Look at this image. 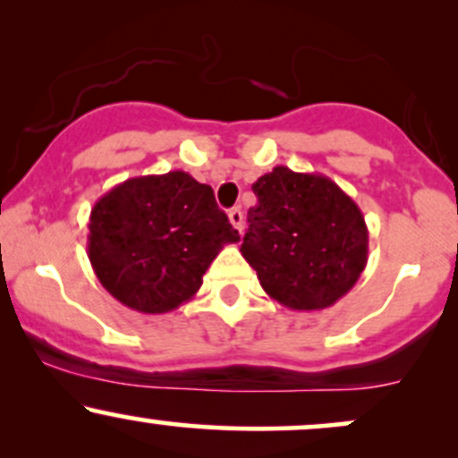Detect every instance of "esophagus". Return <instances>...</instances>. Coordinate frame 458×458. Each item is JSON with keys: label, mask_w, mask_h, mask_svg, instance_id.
Segmentation results:
<instances>
[{"label": "esophagus", "mask_w": 458, "mask_h": 458, "mask_svg": "<svg viewBox=\"0 0 458 458\" xmlns=\"http://www.w3.org/2000/svg\"><path fill=\"white\" fill-rule=\"evenodd\" d=\"M228 219H230V224H233L234 228L239 230V233H241V230H243V211H241L239 207L230 208V211H228Z\"/></svg>", "instance_id": "esophagus-1"}]
</instances>
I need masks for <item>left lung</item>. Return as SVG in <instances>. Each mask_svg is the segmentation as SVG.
I'll use <instances>...</instances> for the list:
<instances>
[{
    "instance_id": "8db88e82",
    "label": "left lung",
    "mask_w": 458,
    "mask_h": 458,
    "mask_svg": "<svg viewBox=\"0 0 458 458\" xmlns=\"http://www.w3.org/2000/svg\"><path fill=\"white\" fill-rule=\"evenodd\" d=\"M259 204L241 254L282 306L312 312L334 306L360 280L368 228L360 207L323 174L277 165L251 185Z\"/></svg>"
}]
</instances>
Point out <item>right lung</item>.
I'll use <instances>...</instances> for the list:
<instances>
[{
    "instance_id": "1",
    "label": "right lung",
    "mask_w": 458,
    "mask_h": 458,
    "mask_svg": "<svg viewBox=\"0 0 458 458\" xmlns=\"http://www.w3.org/2000/svg\"><path fill=\"white\" fill-rule=\"evenodd\" d=\"M88 228L98 282L144 314L189 301L215 256L241 239L213 189L181 170L115 185L94 204Z\"/></svg>"
}]
</instances>
